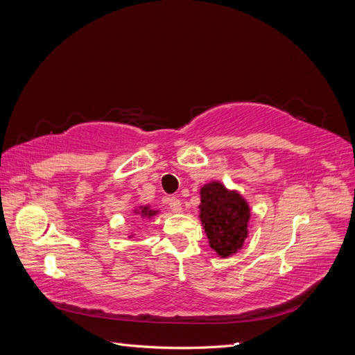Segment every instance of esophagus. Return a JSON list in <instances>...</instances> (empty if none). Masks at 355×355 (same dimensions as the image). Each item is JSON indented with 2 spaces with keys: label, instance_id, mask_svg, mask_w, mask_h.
<instances>
[{
  "label": "esophagus",
  "instance_id": "34e87169",
  "mask_svg": "<svg viewBox=\"0 0 355 355\" xmlns=\"http://www.w3.org/2000/svg\"><path fill=\"white\" fill-rule=\"evenodd\" d=\"M168 207H170V210L173 211V213H179V211H182V202H180L179 198L171 197L168 200Z\"/></svg>",
  "mask_w": 355,
  "mask_h": 355
}]
</instances>
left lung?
<instances>
[{
    "mask_svg": "<svg viewBox=\"0 0 355 355\" xmlns=\"http://www.w3.org/2000/svg\"><path fill=\"white\" fill-rule=\"evenodd\" d=\"M200 218L211 249L227 257L243 245L250 210L237 192H230L218 182H211L201 188Z\"/></svg>",
    "mask_w": 355,
    "mask_h": 355,
    "instance_id": "obj_1",
    "label": "left lung"
}]
</instances>
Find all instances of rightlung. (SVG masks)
Listing matches in <instances>:
<instances>
[{
  "label": "right lung",
  "instance_id": "right-lung-1",
  "mask_svg": "<svg viewBox=\"0 0 355 355\" xmlns=\"http://www.w3.org/2000/svg\"><path fill=\"white\" fill-rule=\"evenodd\" d=\"M154 213H155V211H149V213H148V209H146V207L142 209V216H144V214H146V216H153Z\"/></svg>",
  "mask_w": 355,
  "mask_h": 355
}]
</instances>
